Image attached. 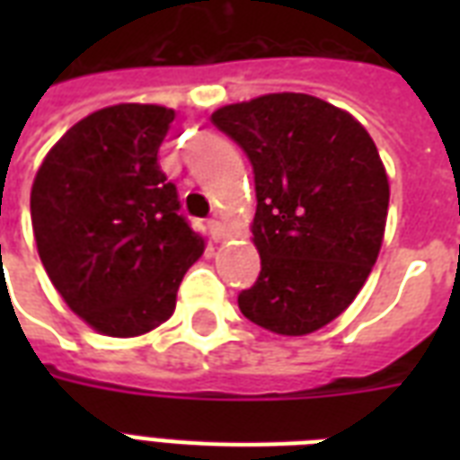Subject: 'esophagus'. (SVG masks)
I'll use <instances>...</instances> for the list:
<instances>
[{"instance_id":"34e87169","label":"esophagus","mask_w":460,"mask_h":460,"mask_svg":"<svg viewBox=\"0 0 460 460\" xmlns=\"http://www.w3.org/2000/svg\"><path fill=\"white\" fill-rule=\"evenodd\" d=\"M208 229H209V236L215 238V241H219V238L224 236V226H222V222H219V219H209Z\"/></svg>"}]
</instances>
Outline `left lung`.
<instances>
[{
    "label": "left lung",
    "instance_id": "obj_1",
    "mask_svg": "<svg viewBox=\"0 0 460 460\" xmlns=\"http://www.w3.org/2000/svg\"><path fill=\"white\" fill-rule=\"evenodd\" d=\"M212 124L255 173L262 270L238 294L241 313L274 334L317 332L353 303L385 238L389 181L370 133L303 93L226 104Z\"/></svg>",
    "mask_w": 460,
    "mask_h": 460
}]
</instances>
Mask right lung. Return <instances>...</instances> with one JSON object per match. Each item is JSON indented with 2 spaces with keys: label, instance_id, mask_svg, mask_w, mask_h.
<instances>
[{
  "label": "right lung",
  "instance_id": "obj_1",
  "mask_svg": "<svg viewBox=\"0 0 460 460\" xmlns=\"http://www.w3.org/2000/svg\"><path fill=\"white\" fill-rule=\"evenodd\" d=\"M173 110L114 104L47 153L31 190L35 243L54 288L90 327L138 336L172 317L205 251L157 153Z\"/></svg>",
  "mask_w": 460,
  "mask_h": 460
}]
</instances>
